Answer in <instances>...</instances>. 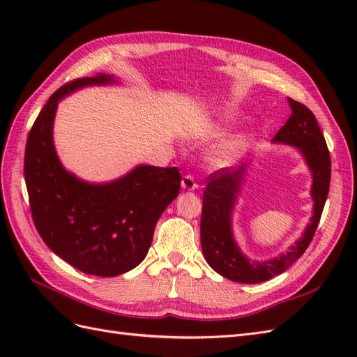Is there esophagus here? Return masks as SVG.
Returning <instances> with one entry per match:
<instances>
[{
    "mask_svg": "<svg viewBox=\"0 0 357 357\" xmlns=\"http://www.w3.org/2000/svg\"><path fill=\"white\" fill-rule=\"evenodd\" d=\"M198 186H197V183H195V180H193V177L192 176H183L181 177V189L183 190H186V192H192V190H195Z\"/></svg>",
    "mask_w": 357,
    "mask_h": 357,
    "instance_id": "34e87169",
    "label": "esophagus"
}]
</instances>
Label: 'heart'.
Wrapping results in <instances>:
<instances>
[{"label": "heart", "mask_w": 357, "mask_h": 357, "mask_svg": "<svg viewBox=\"0 0 357 357\" xmlns=\"http://www.w3.org/2000/svg\"><path fill=\"white\" fill-rule=\"evenodd\" d=\"M235 116H236L235 112H226L220 116V121L222 122H229V121H232ZM245 147H247V138L245 137L236 138L235 142L229 143L228 146L222 147L219 152H215L213 160L218 162V164H226V162H229V160L235 159L236 156H240L244 152Z\"/></svg>", "instance_id": "1"}]
</instances>
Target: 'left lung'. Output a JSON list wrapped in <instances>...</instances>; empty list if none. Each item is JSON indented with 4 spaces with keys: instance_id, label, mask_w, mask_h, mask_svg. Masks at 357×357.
Masks as SVG:
<instances>
[{
    "instance_id": "1",
    "label": "left lung",
    "mask_w": 357,
    "mask_h": 357,
    "mask_svg": "<svg viewBox=\"0 0 357 357\" xmlns=\"http://www.w3.org/2000/svg\"><path fill=\"white\" fill-rule=\"evenodd\" d=\"M291 114L286 125L273 138L274 144L295 147L311 172L310 195L312 215L307 228L287 252L265 261L245 256L236 243L232 215L243 186L247 181L252 162L240 168H223L210 176L202 198L201 247L205 261L222 277L236 283L256 284L284 273L304 255L314 235L325 207L331 183V158L328 146L317 125L316 116L304 104L289 98Z\"/></svg>"
}]
</instances>
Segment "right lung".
<instances>
[{
	"mask_svg": "<svg viewBox=\"0 0 357 357\" xmlns=\"http://www.w3.org/2000/svg\"><path fill=\"white\" fill-rule=\"evenodd\" d=\"M121 84L110 74L63 84L43 107L25 149L32 219L50 250L79 271L116 277L144 261L156 222L180 190L176 167L137 165L105 183L82 180L62 165L53 143L58 104L88 86Z\"/></svg>",
	"mask_w": 357,
	"mask_h": 357,
	"instance_id": "obj_1",
	"label": "right lung"
}]
</instances>
